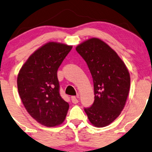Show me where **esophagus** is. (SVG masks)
<instances>
[{
  "instance_id": "obj_1",
  "label": "esophagus",
  "mask_w": 152,
  "mask_h": 152,
  "mask_svg": "<svg viewBox=\"0 0 152 152\" xmlns=\"http://www.w3.org/2000/svg\"><path fill=\"white\" fill-rule=\"evenodd\" d=\"M72 102L73 104H77L79 102V100H78V97H76V96H72L71 97Z\"/></svg>"
}]
</instances>
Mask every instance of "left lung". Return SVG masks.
Wrapping results in <instances>:
<instances>
[{
	"mask_svg": "<svg viewBox=\"0 0 152 152\" xmlns=\"http://www.w3.org/2000/svg\"><path fill=\"white\" fill-rule=\"evenodd\" d=\"M76 50L87 63L94 86V102L84 110L92 124L106 126L118 117L125 106L129 73L116 52L101 39L91 38Z\"/></svg>",
	"mask_w": 152,
	"mask_h": 152,
	"instance_id": "left-lung-1",
	"label": "left lung"
}]
</instances>
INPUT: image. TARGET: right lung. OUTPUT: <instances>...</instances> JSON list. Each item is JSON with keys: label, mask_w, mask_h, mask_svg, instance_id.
Here are the masks:
<instances>
[{"label": "right lung", "mask_w": 152, "mask_h": 152, "mask_svg": "<svg viewBox=\"0 0 152 152\" xmlns=\"http://www.w3.org/2000/svg\"><path fill=\"white\" fill-rule=\"evenodd\" d=\"M72 46L48 42L37 50L21 67L18 76L20 97L27 112L45 126L61 124L69 104L60 96L57 70Z\"/></svg>", "instance_id": "right-lung-1"}]
</instances>
